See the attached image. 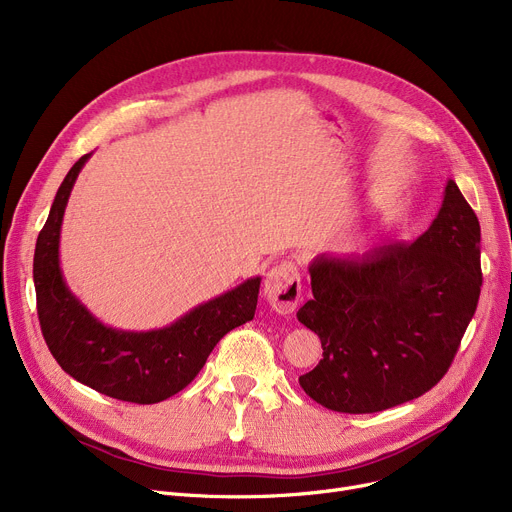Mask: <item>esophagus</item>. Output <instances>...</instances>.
Here are the masks:
<instances>
[{"instance_id":"34e87169","label":"esophagus","mask_w":512,"mask_h":512,"mask_svg":"<svg viewBox=\"0 0 512 512\" xmlns=\"http://www.w3.org/2000/svg\"><path fill=\"white\" fill-rule=\"evenodd\" d=\"M263 292L272 309L290 315L301 301V274L294 261H280L265 276Z\"/></svg>"}]
</instances>
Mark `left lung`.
Returning <instances> with one entry per match:
<instances>
[{"label":"left lung","instance_id":"8db88e82","mask_svg":"<svg viewBox=\"0 0 512 512\" xmlns=\"http://www.w3.org/2000/svg\"><path fill=\"white\" fill-rule=\"evenodd\" d=\"M479 220L454 180L415 242L309 265L313 299L297 317L324 359L301 388L338 413H378L432 390L452 365L481 292Z\"/></svg>","mask_w":512,"mask_h":512}]
</instances>
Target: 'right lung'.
<instances>
[{"instance_id":"obj_1","label":"right lung","mask_w":512,"mask_h":512,"mask_svg":"<svg viewBox=\"0 0 512 512\" xmlns=\"http://www.w3.org/2000/svg\"><path fill=\"white\" fill-rule=\"evenodd\" d=\"M89 157H80L66 174L37 238L33 280L41 332L53 359L76 382L118 400L153 405L191 384L213 346L255 317L261 278L195 307L164 330L122 332L103 326L68 290L60 270L64 209Z\"/></svg>"}]
</instances>
